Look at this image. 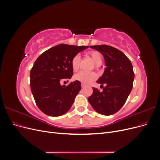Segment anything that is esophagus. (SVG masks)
Wrapping results in <instances>:
<instances>
[{"instance_id":"obj_1","label":"esophagus","mask_w":160,"mask_h":160,"mask_svg":"<svg viewBox=\"0 0 160 160\" xmlns=\"http://www.w3.org/2000/svg\"><path fill=\"white\" fill-rule=\"evenodd\" d=\"M85 86H86V85H85V84H84V83H81V88H83L84 87H85Z\"/></svg>"}]
</instances>
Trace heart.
Listing matches in <instances>:
<instances>
[{
  "mask_svg": "<svg viewBox=\"0 0 160 160\" xmlns=\"http://www.w3.org/2000/svg\"><path fill=\"white\" fill-rule=\"evenodd\" d=\"M89 55L91 57L92 59L95 62L97 67H98V65L101 64V62H102V56H101L100 52L98 51H92L89 52ZM80 59L81 58L79 55H76L72 57L71 60V67L74 71H77L79 68ZM73 78L76 81H79L83 83L88 84L96 79V75L93 72H86L84 71H81L74 75Z\"/></svg>",
  "mask_w": 160,
  "mask_h": 160,
  "instance_id": "heart-1",
  "label": "heart"
}]
</instances>
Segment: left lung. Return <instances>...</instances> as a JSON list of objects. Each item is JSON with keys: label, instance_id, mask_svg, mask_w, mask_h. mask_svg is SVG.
Masks as SVG:
<instances>
[{"label": "left lung", "instance_id": "left-lung-1", "mask_svg": "<svg viewBox=\"0 0 160 160\" xmlns=\"http://www.w3.org/2000/svg\"><path fill=\"white\" fill-rule=\"evenodd\" d=\"M103 56L106 68L97 81L103 91L93 88L88 101L97 112L103 115H113L122 108L133 88L134 72L132 62L123 52L109 45L90 46Z\"/></svg>", "mask_w": 160, "mask_h": 160}]
</instances>
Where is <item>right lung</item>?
I'll list each match as a JSON object with an SVG mask.
<instances>
[{
    "label": "right lung",
    "instance_id": "obj_1",
    "mask_svg": "<svg viewBox=\"0 0 160 160\" xmlns=\"http://www.w3.org/2000/svg\"><path fill=\"white\" fill-rule=\"evenodd\" d=\"M88 47L60 44L37 58L30 72L31 89L42 113L58 117L70 109L81 89V82L75 81L67 86L61 85L60 82L71 78L72 57Z\"/></svg>",
    "mask_w": 160,
    "mask_h": 160
}]
</instances>
